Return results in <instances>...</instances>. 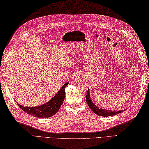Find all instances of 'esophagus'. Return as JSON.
<instances>
[{"instance_id":"esophagus-1","label":"esophagus","mask_w":149,"mask_h":149,"mask_svg":"<svg viewBox=\"0 0 149 149\" xmlns=\"http://www.w3.org/2000/svg\"><path fill=\"white\" fill-rule=\"evenodd\" d=\"M82 76V74L79 73V72H78V73H76L73 75V79L74 81H79L81 78Z\"/></svg>"}]
</instances>
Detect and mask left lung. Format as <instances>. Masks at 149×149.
Segmentation results:
<instances>
[{"label":"left lung","mask_w":149,"mask_h":149,"mask_svg":"<svg viewBox=\"0 0 149 149\" xmlns=\"http://www.w3.org/2000/svg\"><path fill=\"white\" fill-rule=\"evenodd\" d=\"M86 102L88 104V105L90 107L93 112L96 114L98 116H103V117H108V116H114L116 114H118L120 112H123L124 110H121V111H109V110H106V109H101V108L97 107L94 104L93 102L91 101V98H90V93L89 89H88V92L86 94Z\"/></svg>","instance_id":"left-lung-1"}]
</instances>
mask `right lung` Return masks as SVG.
<instances>
[{"label": "right lung", "mask_w": 149, "mask_h": 149, "mask_svg": "<svg viewBox=\"0 0 149 149\" xmlns=\"http://www.w3.org/2000/svg\"><path fill=\"white\" fill-rule=\"evenodd\" d=\"M68 82L65 83L58 91L56 95L51 100L42 106L37 107H25L17 103L18 106L26 113L33 116L35 118H47L52 117L60 109L61 106L63 102L65 93V90Z\"/></svg>", "instance_id": "right-lung-1"}]
</instances>
